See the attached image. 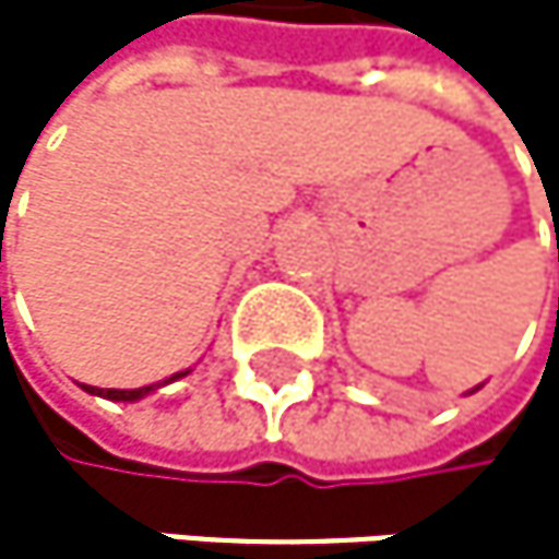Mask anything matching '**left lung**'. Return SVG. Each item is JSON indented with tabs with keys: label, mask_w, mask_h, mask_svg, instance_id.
<instances>
[{
	"label": "left lung",
	"mask_w": 559,
	"mask_h": 559,
	"mask_svg": "<svg viewBox=\"0 0 559 559\" xmlns=\"http://www.w3.org/2000/svg\"><path fill=\"white\" fill-rule=\"evenodd\" d=\"M557 251H559V248H557ZM476 389H479V385H476ZM476 389H473V392H476Z\"/></svg>",
	"instance_id": "8db88e82"
}]
</instances>
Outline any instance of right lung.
I'll return each mask as SVG.
<instances>
[{
  "instance_id": "right-lung-1",
  "label": "right lung",
  "mask_w": 559,
  "mask_h": 559,
  "mask_svg": "<svg viewBox=\"0 0 559 559\" xmlns=\"http://www.w3.org/2000/svg\"><path fill=\"white\" fill-rule=\"evenodd\" d=\"M190 372V369H187ZM187 372H177V376H170L167 382H160V385H170L174 379H183ZM160 385H143V389H93V385H83L90 395H103V399H114V402H136V399H143V395H150V392H157Z\"/></svg>"
}]
</instances>
